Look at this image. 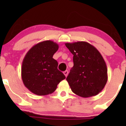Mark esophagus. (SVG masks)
I'll return each mask as SVG.
<instances>
[{
	"label": "esophagus",
	"instance_id": "34e87169",
	"mask_svg": "<svg viewBox=\"0 0 126 126\" xmlns=\"http://www.w3.org/2000/svg\"><path fill=\"white\" fill-rule=\"evenodd\" d=\"M64 75H65V76H66V77H67V76L68 75V71H67V70H66V71L64 72Z\"/></svg>",
	"mask_w": 126,
	"mask_h": 126
}]
</instances>
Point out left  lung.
<instances>
[{
    "mask_svg": "<svg viewBox=\"0 0 126 126\" xmlns=\"http://www.w3.org/2000/svg\"><path fill=\"white\" fill-rule=\"evenodd\" d=\"M73 55V67L66 80L72 92L83 98L98 95L108 80L107 67L102 55L85 41L65 43Z\"/></svg>",
    "mask_w": 126,
    "mask_h": 126,
    "instance_id": "1",
    "label": "left lung"
}]
</instances>
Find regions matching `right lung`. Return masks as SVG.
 <instances>
[{
    "label": "right lung",
    "instance_id": "add662e5",
    "mask_svg": "<svg viewBox=\"0 0 126 126\" xmlns=\"http://www.w3.org/2000/svg\"><path fill=\"white\" fill-rule=\"evenodd\" d=\"M58 49L57 43L46 40L34 45L26 54L22 63L21 78L32 93L40 96L51 94L66 78L53 58Z\"/></svg>",
    "mask_w": 126,
    "mask_h": 126
}]
</instances>
